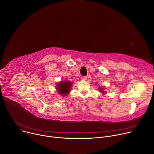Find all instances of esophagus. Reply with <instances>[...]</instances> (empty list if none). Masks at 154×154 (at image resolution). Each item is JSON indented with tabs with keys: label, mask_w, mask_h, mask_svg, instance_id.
Here are the masks:
<instances>
[{
	"label": "esophagus",
	"mask_w": 154,
	"mask_h": 154,
	"mask_svg": "<svg viewBox=\"0 0 154 154\" xmlns=\"http://www.w3.org/2000/svg\"><path fill=\"white\" fill-rule=\"evenodd\" d=\"M87 78H88V77L86 76H81V79H82V80H86Z\"/></svg>",
	"instance_id": "esophagus-1"
}]
</instances>
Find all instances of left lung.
Returning a JSON list of instances; mask_svg holds the SVG:
<instances>
[{"label":"left lung","instance_id":"1","mask_svg":"<svg viewBox=\"0 0 154 154\" xmlns=\"http://www.w3.org/2000/svg\"><path fill=\"white\" fill-rule=\"evenodd\" d=\"M100 91H101V92H103V93H104V92H103V91H103V89H100Z\"/></svg>","mask_w":154,"mask_h":154}]
</instances>
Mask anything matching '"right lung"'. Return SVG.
Segmentation results:
<instances>
[{
  "label": "right lung",
  "instance_id": "right-lung-1",
  "mask_svg": "<svg viewBox=\"0 0 154 154\" xmlns=\"http://www.w3.org/2000/svg\"><path fill=\"white\" fill-rule=\"evenodd\" d=\"M72 83L70 81L60 82L57 86V89L60 95H65L70 92Z\"/></svg>",
  "mask_w": 154,
  "mask_h": 154
}]
</instances>
